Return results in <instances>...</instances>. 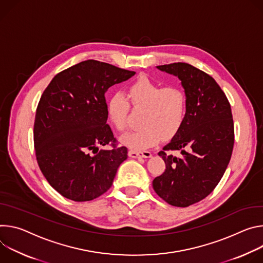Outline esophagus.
I'll return each mask as SVG.
<instances>
[{
	"instance_id": "1",
	"label": "esophagus",
	"mask_w": 263,
	"mask_h": 263,
	"mask_svg": "<svg viewBox=\"0 0 263 263\" xmlns=\"http://www.w3.org/2000/svg\"><path fill=\"white\" fill-rule=\"evenodd\" d=\"M128 156L130 158L137 159V158H151L152 154L148 151H129Z\"/></svg>"
}]
</instances>
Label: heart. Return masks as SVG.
I'll return each mask as SVG.
<instances>
[{
	"mask_svg": "<svg viewBox=\"0 0 263 263\" xmlns=\"http://www.w3.org/2000/svg\"><path fill=\"white\" fill-rule=\"evenodd\" d=\"M126 98L117 94L107 103V114L119 132L127 127L129 103L134 108L145 109L138 130L125 134L121 142L126 146L142 151L170 140L182 129L188 110L186 94L179 87H165L146 76L135 80L127 89Z\"/></svg>",
	"mask_w": 263,
	"mask_h": 263,
	"instance_id": "1",
	"label": "heart"
}]
</instances>
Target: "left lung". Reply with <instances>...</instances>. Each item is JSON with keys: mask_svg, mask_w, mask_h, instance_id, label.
I'll use <instances>...</instances> for the list:
<instances>
[{"mask_svg": "<svg viewBox=\"0 0 263 263\" xmlns=\"http://www.w3.org/2000/svg\"><path fill=\"white\" fill-rule=\"evenodd\" d=\"M157 68L182 81L188 110L180 133L159 153L166 169L153 187L169 205L184 208L208 196L221 180L234 145V123L228 98L210 75L186 63ZM174 150L180 156H173Z\"/></svg>", "mask_w": 263, "mask_h": 263, "instance_id": "1", "label": "left lung"}]
</instances>
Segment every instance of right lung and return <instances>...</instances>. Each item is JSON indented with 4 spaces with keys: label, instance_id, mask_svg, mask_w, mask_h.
<instances>
[{
    "label": "right lung",
    "instance_id": "obj_1",
    "mask_svg": "<svg viewBox=\"0 0 263 263\" xmlns=\"http://www.w3.org/2000/svg\"><path fill=\"white\" fill-rule=\"evenodd\" d=\"M136 72L89 60L51 80L39 102L33 128L39 166L48 183L74 201L106 192L127 148L117 146L107 121L105 93ZM110 144L109 150L99 146Z\"/></svg>",
    "mask_w": 263,
    "mask_h": 263
}]
</instances>
